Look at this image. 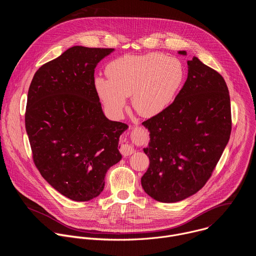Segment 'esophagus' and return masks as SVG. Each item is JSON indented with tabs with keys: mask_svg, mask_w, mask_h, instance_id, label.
Here are the masks:
<instances>
[{
	"mask_svg": "<svg viewBox=\"0 0 256 256\" xmlns=\"http://www.w3.org/2000/svg\"><path fill=\"white\" fill-rule=\"evenodd\" d=\"M120 153L126 157V156H130L134 152V148L132 147V144H124L120 146Z\"/></svg>",
	"mask_w": 256,
	"mask_h": 256,
	"instance_id": "34e87169",
	"label": "esophagus"
}]
</instances>
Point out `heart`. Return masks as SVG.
Masks as SVG:
<instances>
[{"label":"heart","mask_w":256,"mask_h":256,"mask_svg":"<svg viewBox=\"0 0 256 256\" xmlns=\"http://www.w3.org/2000/svg\"><path fill=\"white\" fill-rule=\"evenodd\" d=\"M108 79L97 77L95 88L106 107L120 114L132 96L134 110L144 118L161 114L184 81L182 62L163 54L126 56L108 64Z\"/></svg>","instance_id":"b5f03b06"}]
</instances>
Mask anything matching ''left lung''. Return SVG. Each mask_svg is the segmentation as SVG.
Here are the masks:
<instances>
[{
	"instance_id": "8db88e82",
	"label": "left lung",
	"mask_w": 256,
	"mask_h": 256,
	"mask_svg": "<svg viewBox=\"0 0 256 256\" xmlns=\"http://www.w3.org/2000/svg\"><path fill=\"white\" fill-rule=\"evenodd\" d=\"M186 54V52H179ZM188 75L174 101L144 120L151 140L142 177L146 194L175 202L198 192L210 178L232 130L230 95L224 78L196 56L188 60Z\"/></svg>"
}]
</instances>
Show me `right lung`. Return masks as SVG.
Masks as SVG:
<instances>
[{"mask_svg": "<svg viewBox=\"0 0 256 256\" xmlns=\"http://www.w3.org/2000/svg\"><path fill=\"white\" fill-rule=\"evenodd\" d=\"M112 52L72 46L42 64L29 86L25 128L33 162L75 202L98 196L107 170L122 159L118 140L128 124L105 118L94 80L97 64Z\"/></svg>", "mask_w": 256, "mask_h": 256, "instance_id": "add662e5", "label": "right lung"}]
</instances>
